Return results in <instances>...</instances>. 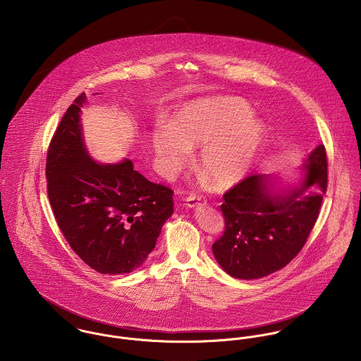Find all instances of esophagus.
Instances as JSON below:
<instances>
[{"label": "esophagus", "mask_w": 361, "mask_h": 361, "mask_svg": "<svg viewBox=\"0 0 361 361\" xmlns=\"http://www.w3.org/2000/svg\"><path fill=\"white\" fill-rule=\"evenodd\" d=\"M185 204L189 208H196V207L202 206L204 204V200L202 196H196V195H190L186 200H185Z\"/></svg>", "instance_id": "1"}]
</instances>
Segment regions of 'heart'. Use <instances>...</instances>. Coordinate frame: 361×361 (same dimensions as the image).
I'll return each mask as SVG.
<instances>
[{
    "instance_id": "b5f03b06",
    "label": "heart",
    "mask_w": 361,
    "mask_h": 361,
    "mask_svg": "<svg viewBox=\"0 0 361 361\" xmlns=\"http://www.w3.org/2000/svg\"><path fill=\"white\" fill-rule=\"evenodd\" d=\"M265 139V126L249 104L236 97H206L186 104L172 125H158L152 145L165 175H173L202 146L199 164L214 186L240 182L253 166Z\"/></svg>"
}]
</instances>
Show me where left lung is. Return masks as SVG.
Wrapping results in <instances>:
<instances>
[{
	"label": "left lung",
	"mask_w": 361,
	"mask_h": 361,
	"mask_svg": "<svg viewBox=\"0 0 361 361\" xmlns=\"http://www.w3.org/2000/svg\"><path fill=\"white\" fill-rule=\"evenodd\" d=\"M325 147L305 159L296 186L274 175H250L224 195V235L212 245L221 268L238 279H258L288 265L307 242L326 192Z\"/></svg>",
	"instance_id": "left-lung-1"
}]
</instances>
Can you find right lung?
Here are the masks:
<instances>
[{"label":"right lung","instance_id":"right-lung-1","mask_svg":"<svg viewBox=\"0 0 361 361\" xmlns=\"http://www.w3.org/2000/svg\"><path fill=\"white\" fill-rule=\"evenodd\" d=\"M86 100L82 93L66 109L50 143L49 200L79 257L100 274H128L154 250L173 214V192L147 180L129 158L103 164L89 155L80 123Z\"/></svg>","mask_w":361,"mask_h":361}]
</instances>
